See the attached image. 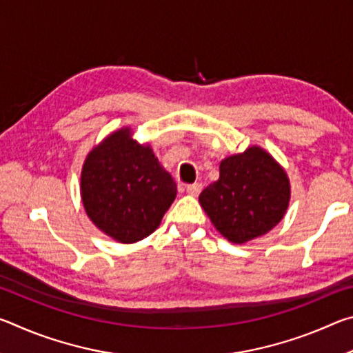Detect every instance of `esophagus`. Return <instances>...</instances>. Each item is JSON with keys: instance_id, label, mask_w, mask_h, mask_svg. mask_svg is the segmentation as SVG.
<instances>
[{"instance_id": "esophagus-1", "label": "esophagus", "mask_w": 353, "mask_h": 353, "mask_svg": "<svg viewBox=\"0 0 353 353\" xmlns=\"http://www.w3.org/2000/svg\"><path fill=\"white\" fill-rule=\"evenodd\" d=\"M202 190V183H193V185H188L187 187V193L190 196H198Z\"/></svg>"}]
</instances>
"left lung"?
I'll return each instance as SVG.
<instances>
[{
  "instance_id": "obj_1",
  "label": "left lung",
  "mask_w": 353,
  "mask_h": 353,
  "mask_svg": "<svg viewBox=\"0 0 353 353\" xmlns=\"http://www.w3.org/2000/svg\"><path fill=\"white\" fill-rule=\"evenodd\" d=\"M290 179L270 152L250 146L219 165V179L199 194L221 235L243 244L274 229L290 204Z\"/></svg>"
}]
</instances>
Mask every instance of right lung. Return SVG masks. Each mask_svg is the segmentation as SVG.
Instances as JSON below:
<instances>
[{
    "label": "right lung",
    "mask_w": 353,
    "mask_h": 353,
    "mask_svg": "<svg viewBox=\"0 0 353 353\" xmlns=\"http://www.w3.org/2000/svg\"><path fill=\"white\" fill-rule=\"evenodd\" d=\"M177 187L149 145L118 129L88 152L81 172V198L88 218L119 243L143 240L160 225Z\"/></svg>",
    "instance_id": "obj_1"
}]
</instances>
